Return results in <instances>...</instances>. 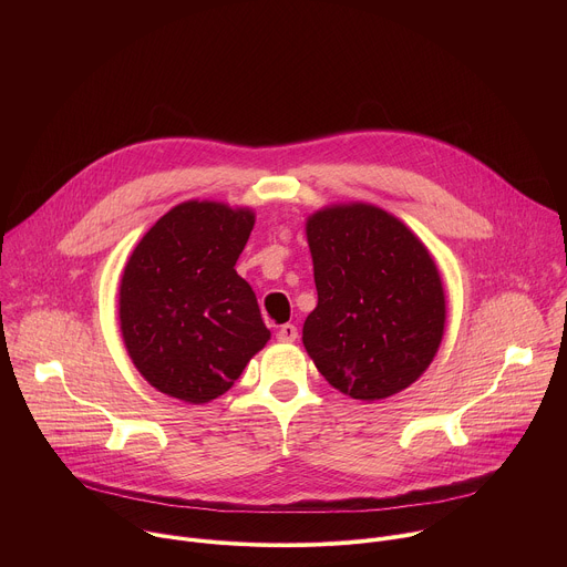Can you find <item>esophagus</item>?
Listing matches in <instances>:
<instances>
[{"instance_id": "34e87169", "label": "esophagus", "mask_w": 567, "mask_h": 567, "mask_svg": "<svg viewBox=\"0 0 567 567\" xmlns=\"http://www.w3.org/2000/svg\"><path fill=\"white\" fill-rule=\"evenodd\" d=\"M278 341H282V343H293L296 339H298V330H296V326H291V322H287V326H282L280 330H278Z\"/></svg>"}]
</instances>
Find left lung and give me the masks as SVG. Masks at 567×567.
Wrapping results in <instances>:
<instances>
[{"label":"left lung","mask_w":567,"mask_h":567,"mask_svg":"<svg viewBox=\"0 0 567 567\" xmlns=\"http://www.w3.org/2000/svg\"><path fill=\"white\" fill-rule=\"evenodd\" d=\"M318 305L302 343L343 394L385 399L415 383L444 337L446 298L422 239L370 204L320 208L307 219Z\"/></svg>","instance_id":"left-lung-1"}]
</instances>
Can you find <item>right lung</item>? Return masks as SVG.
Masks as SVG:
<instances>
[{
  "instance_id": "right-lung-1",
  "label": "right lung",
  "mask_w": 567,
  "mask_h": 567,
  "mask_svg": "<svg viewBox=\"0 0 567 567\" xmlns=\"http://www.w3.org/2000/svg\"><path fill=\"white\" fill-rule=\"evenodd\" d=\"M254 224L251 208L190 199L132 251L118 287L121 332L158 392L217 399L271 339L251 285L235 271Z\"/></svg>"
}]
</instances>
